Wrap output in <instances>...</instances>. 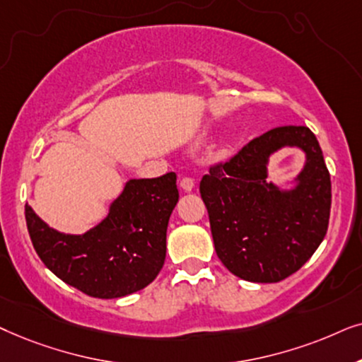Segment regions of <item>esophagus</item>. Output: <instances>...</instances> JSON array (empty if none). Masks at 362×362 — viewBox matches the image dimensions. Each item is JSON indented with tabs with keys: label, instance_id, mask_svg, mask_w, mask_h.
Instances as JSON below:
<instances>
[{
	"label": "esophagus",
	"instance_id": "esophagus-1",
	"mask_svg": "<svg viewBox=\"0 0 362 362\" xmlns=\"http://www.w3.org/2000/svg\"><path fill=\"white\" fill-rule=\"evenodd\" d=\"M194 187H195L194 178L184 177V178H182V180H180V189L184 190V192H192V190H194Z\"/></svg>",
	"mask_w": 362,
	"mask_h": 362
}]
</instances>
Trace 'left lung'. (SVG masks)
I'll use <instances>...</instances> for the list:
<instances>
[{
  "label": "left lung",
  "mask_w": 362,
  "mask_h": 362,
  "mask_svg": "<svg viewBox=\"0 0 362 362\" xmlns=\"http://www.w3.org/2000/svg\"><path fill=\"white\" fill-rule=\"evenodd\" d=\"M285 146L305 153L302 172L278 186L269 158ZM215 252L235 276L278 283L298 272L325 238L331 178L317 139L308 127L286 125L253 139L200 182Z\"/></svg>",
  "instance_id": "8db88e82"
}]
</instances>
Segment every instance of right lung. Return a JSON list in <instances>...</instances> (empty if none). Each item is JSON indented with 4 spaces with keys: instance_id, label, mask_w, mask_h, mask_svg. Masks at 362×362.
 Returning <instances> with one entry per match:
<instances>
[{
    "instance_id": "add662e5",
    "label": "right lung",
    "mask_w": 362,
    "mask_h": 362,
    "mask_svg": "<svg viewBox=\"0 0 362 362\" xmlns=\"http://www.w3.org/2000/svg\"><path fill=\"white\" fill-rule=\"evenodd\" d=\"M178 202L177 175L131 178L104 220L81 235L62 233L26 204V225L37 257L69 286L112 300L141 291L165 262L167 226Z\"/></svg>"
}]
</instances>
